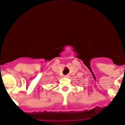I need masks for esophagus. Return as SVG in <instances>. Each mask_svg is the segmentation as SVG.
<instances>
[{
	"instance_id": "1",
	"label": "esophagus",
	"mask_w": 125,
	"mask_h": 125,
	"mask_svg": "<svg viewBox=\"0 0 125 125\" xmlns=\"http://www.w3.org/2000/svg\"><path fill=\"white\" fill-rule=\"evenodd\" d=\"M64 77H66V78H68V77H69V76H68V75H65V76H64Z\"/></svg>"
}]
</instances>
